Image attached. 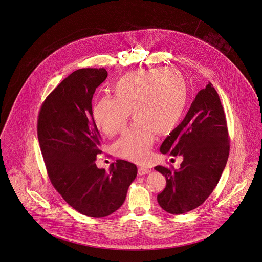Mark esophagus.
Listing matches in <instances>:
<instances>
[{
	"label": "esophagus",
	"instance_id": "1",
	"mask_svg": "<svg viewBox=\"0 0 262 262\" xmlns=\"http://www.w3.org/2000/svg\"><path fill=\"white\" fill-rule=\"evenodd\" d=\"M149 173V170L148 169H146V168H139V170H138V174L139 176H143V174H148Z\"/></svg>",
	"mask_w": 262,
	"mask_h": 262
}]
</instances>
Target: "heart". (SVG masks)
Here are the masks:
<instances>
[{
	"mask_svg": "<svg viewBox=\"0 0 262 262\" xmlns=\"http://www.w3.org/2000/svg\"><path fill=\"white\" fill-rule=\"evenodd\" d=\"M112 91L114 97L102 96L94 102L91 110L93 122L112 138L123 130L130 112L135 122L115 148L125 160L144 163L156 133L169 135L180 123L188 101L186 81L173 69L137 70L117 79Z\"/></svg>",
	"mask_w": 262,
	"mask_h": 262,
	"instance_id": "obj_1",
	"label": "heart"
}]
</instances>
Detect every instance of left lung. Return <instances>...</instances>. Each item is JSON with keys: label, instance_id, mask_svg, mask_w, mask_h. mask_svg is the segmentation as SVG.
Instances as JSON below:
<instances>
[{"label": "left lung", "instance_id": "1", "mask_svg": "<svg viewBox=\"0 0 262 262\" xmlns=\"http://www.w3.org/2000/svg\"><path fill=\"white\" fill-rule=\"evenodd\" d=\"M230 141L220 97L209 82L192 102L183 121L166 138L161 152L182 156L179 170L157 166L167 185L157 199L168 213H187L205 202L226 166Z\"/></svg>", "mask_w": 262, "mask_h": 262}]
</instances>
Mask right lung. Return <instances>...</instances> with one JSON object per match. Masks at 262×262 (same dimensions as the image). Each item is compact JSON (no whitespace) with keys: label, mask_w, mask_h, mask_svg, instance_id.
I'll use <instances>...</instances> for the list:
<instances>
[{"label":"right lung","mask_w":262,"mask_h":262,"mask_svg":"<svg viewBox=\"0 0 262 262\" xmlns=\"http://www.w3.org/2000/svg\"><path fill=\"white\" fill-rule=\"evenodd\" d=\"M107 77L104 68H82L68 75L41 105L37 134L51 184L79 213L101 218L123 204L136 179L135 164L123 160L98 169L100 134L91 110L95 89Z\"/></svg>","instance_id":"add662e5"}]
</instances>
